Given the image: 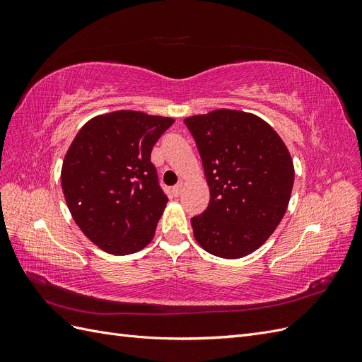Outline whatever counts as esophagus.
Masks as SVG:
<instances>
[{
	"mask_svg": "<svg viewBox=\"0 0 362 362\" xmlns=\"http://www.w3.org/2000/svg\"><path fill=\"white\" fill-rule=\"evenodd\" d=\"M172 193H173L175 196H180V194L182 193V184H177V185H175V187L172 189Z\"/></svg>",
	"mask_w": 362,
	"mask_h": 362,
	"instance_id": "34e87169",
	"label": "esophagus"
}]
</instances>
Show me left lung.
<instances>
[{
    "label": "left lung",
    "instance_id": "1",
    "mask_svg": "<svg viewBox=\"0 0 362 362\" xmlns=\"http://www.w3.org/2000/svg\"><path fill=\"white\" fill-rule=\"evenodd\" d=\"M198 146L210 202L192 217L196 242L221 258L252 254L287 211L294 182L290 152L255 115L221 110L184 119Z\"/></svg>",
    "mask_w": 362,
    "mask_h": 362
}]
</instances>
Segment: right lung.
Wrapping results in <instances>:
<instances>
[{
	"label": "right lung",
	"instance_id": "add662e5",
	"mask_svg": "<svg viewBox=\"0 0 362 362\" xmlns=\"http://www.w3.org/2000/svg\"><path fill=\"white\" fill-rule=\"evenodd\" d=\"M173 122L131 110L96 116L66 152L64 199L84 235L108 254H134L156 234L168 196L151 151Z\"/></svg>",
	"mask_w": 362,
	"mask_h": 362
}]
</instances>
